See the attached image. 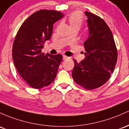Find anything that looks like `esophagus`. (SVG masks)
Here are the masks:
<instances>
[{
    "label": "esophagus",
    "mask_w": 129,
    "mask_h": 129,
    "mask_svg": "<svg viewBox=\"0 0 129 129\" xmlns=\"http://www.w3.org/2000/svg\"><path fill=\"white\" fill-rule=\"evenodd\" d=\"M68 58V57L67 56H66V55H63V59H66Z\"/></svg>",
    "instance_id": "esophagus-1"
}]
</instances>
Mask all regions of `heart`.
I'll use <instances>...</instances> for the list:
<instances>
[{"instance_id": "heart-1", "label": "heart", "mask_w": 129, "mask_h": 129, "mask_svg": "<svg viewBox=\"0 0 129 129\" xmlns=\"http://www.w3.org/2000/svg\"><path fill=\"white\" fill-rule=\"evenodd\" d=\"M68 21L69 23H70V26H81L83 21L82 15L81 13H79V12H73L69 16Z\"/></svg>"}]
</instances>
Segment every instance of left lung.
<instances>
[{
	"label": "left lung",
	"instance_id": "obj_1",
	"mask_svg": "<svg viewBox=\"0 0 129 129\" xmlns=\"http://www.w3.org/2000/svg\"><path fill=\"white\" fill-rule=\"evenodd\" d=\"M88 37L84 43L85 57L80 63L74 59L72 76L76 83L87 90L102 86L114 71L117 51L113 34L97 15L85 12Z\"/></svg>",
	"mask_w": 129,
	"mask_h": 129
}]
</instances>
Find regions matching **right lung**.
Returning <instances> with one entry per match:
<instances>
[{
  "label": "right lung",
  "mask_w": 129,
  "mask_h": 129,
  "mask_svg": "<svg viewBox=\"0 0 129 129\" xmlns=\"http://www.w3.org/2000/svg\"><path fill=\"white\" fill-rule=\"evenodd\" d=\"M64 16L62 12L41 10L24 21L14 40L12 57L18 72L30 86L41 88L56 77L63 56L42 53L44 44L53 33L55 23Z\"/></svg>",
  "instance_id": "add662e5"
}]
</instances>
